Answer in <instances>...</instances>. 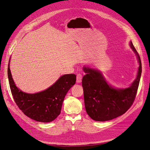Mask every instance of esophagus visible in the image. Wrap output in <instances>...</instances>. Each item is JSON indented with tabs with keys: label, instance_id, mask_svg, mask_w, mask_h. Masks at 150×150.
Returning <instances> with one entry per match:
<instances>
[{
	"label": "esophagus",
	"instance_id": "obj_1",
	"mask_svg": "<svg viewBox=\"0 0 150 150\" xmlns=\"http://www.w3.org/2000/svg\"><path fill=\"white\" fill-rule=\"evenodd\" d=\"M82 75L80 74H77L76 75V83H80L82 81Z\"/></svg>",
	"mask_w": 150,
	"mask_h": 150
}]
</instances>
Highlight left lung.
I'll use <instances>...</instances> for the list:
<instances>
[{
	"label": "left lung",
	"instance_id": "obj_1",
	"mask_svg": "<svg viewBox=\"0 0 150 150\" xmlns=\"http://www.w3.org/2000/svg\"><path fill=\"white\" fill-rule=\"evenodd\" d=\"M130 46L137 56L139 68L137 79L125 89H116L108 85L98 70L83 68L86 75L82 79L86 111L96 121L110 120L125 113L134 103L142 74V62L136 49Z\"/></svg>",
	"mask_w": 150,
	"mask_h": 150
}]
</instances>
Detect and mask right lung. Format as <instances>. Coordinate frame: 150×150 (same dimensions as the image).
I'll return each instance as SVG.
<instances>
[{"instance_id":"right-lung-1","label":"right lung","mask_w":150,"mask_h":150,"mask_svg":"<svg viewBox=\"0 0 150 150\" xmlns=\"http://www.w3.org/2000/svg\"><path fill=\"white\" fill-rule=\"evenodd\" d=\"M10 62V60H9ZM8 65V78L14 101L25 115L35 120L49 122L57 117L67 93L75 84L76 75L67 74L46 90L35 94L21 91L16 86Z\"/></svg>"}]
</instances>
